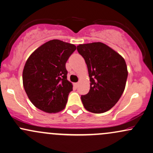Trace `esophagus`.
Instances as JSON below:
<instances>
[{
    "mask_svg": "<svg viewBox=\"0 0 153 153\" xmlns=\"http://www.w3.org/2000/svg\"><path fill=\"white\" fill-rule=\"evenodd\" d=\"M79 85V82H76V83H75V87H78V86Z\"/></svg>",
    "mask_w": 153,
    "mask_h": 153,
    "instance_id": "obj_1",
    "label": "esophagus"
}]
</instances>
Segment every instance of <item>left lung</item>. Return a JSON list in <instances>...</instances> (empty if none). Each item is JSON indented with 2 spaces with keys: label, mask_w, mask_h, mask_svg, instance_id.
<instances>
[{
  "label": "left lung",
  "mask_w": 153,
  "mask_h": 153,
  "mask_svg": "<svg viewBox=\"0 0 153 153\" xmlns=\"http://www.w3.org/2000/svg\"><path fill=\"white\" fill-rule=\"evenodd\" d=\"M77 50L87 64L91 81L89 93L81 96L84 108L93 113L107 112L124 92L128 73L126 60L100 42L80 44Z\"/></svg>",
  "instance_id": "obj_1"
}]
</instances>
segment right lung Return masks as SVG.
I'll list each match as a JSON object with an SVG mask.
<instances>
[{
  "label": "right lung",
  "instance_id": "1",
  "mask_svg": "<svg viewBox=\"0 0 153 153\" xmlns=\"http://www.w3.org/2000/svg\"><path fill=\"white\" fill-rule=\"evenodd\" d=\"M76 50L60 40L46 42L32 53L23 71V84L30 102L48 113L65 108L73 84L67 80L65 63Z\"/></svg>",
  "mask_w": 153,
  "mask_h": 153
}]
</instances>
